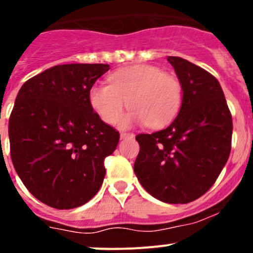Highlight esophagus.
Returning a JSON list of instances; mask_svg holds the SVG:
<instances>
[{
  "label": "esophagus",
  "instance_id": "34e87169",
  "mask_svg": "<svg viewBox=\"0 0 253 253\" xmlns=\"http://www.w3.org/2000/svg\"><path fill=\"white\" fill-rule=\"evenodd\" d=\"M134 134L131 132H121V138H132Z\"/></svg>",
  "mask_w": 253,
  "mask_h": 253
}]
</instances>
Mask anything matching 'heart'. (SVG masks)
<instances>
[{
  "instance_id": "obj_1",
  "label": "heart",
  "mask_w": 253,
  "mask_h": 253,
  "mask_svg": "<svg viewBox=\"0 0 253 253\" xmlns=\"http://www.w3.org/2000/svg\"><path fill=\"white\" fill-rule=\"evenodd\" d=\"M181 101L179 80L148 64L122 68L110 75L109 85L96 83L89 89L90 106L109 125L121 119L128 102L132 111L122 120V126L147 124L151 128H159L173 121Z\"/></svg>"
}]
</instances>
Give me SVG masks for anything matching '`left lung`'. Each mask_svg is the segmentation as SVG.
<instances>
[{"label": "left lung", "mask_w": 253, "mask_h": 253, "mask_svg": "<svg viewBox=\"0 0 253 253\" xmlns=\"http://www.w3.org/2000/svg\"><path fill=\"white\" fill-rule=\"evenodd\" d=\"M183 89L180 111L167 128L139 133L134 173L161 202L186 204L209 190L231 151L232 116L214 75L168 56Z\"/></svg>", "instance_id": "left-lung-1"}]
</instances>
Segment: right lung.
Listing matches in <instances>:
<instances>
[{
  "label": "right lung",
  "mask_w": 253,
  "mask_h": 253,
  "mask_svg": "<svg viewBox=\"0 0 253 253\" xmlns=\"http://www.w3.org/2000/svg\"><path fill=\"white\" fill-rule=\"evenodd\" d=\"M109 64H64L27 80L8 122L14 169L33 197L55 209L89 202L105 178L119 131L89 104V89Z\"/></svg>",
  "instance_id": "1"
}]
</instances>
